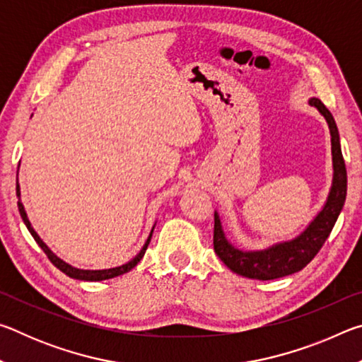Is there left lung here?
<instances>
[{"label": "left lung", "mask_w": 362, "mask_h": 362, "mask_svg": "<svg viewBox=\"0 0 362 362\" xmlns=\"http://www.w3.org/2000/svg\"><path fill=\"white\" fill-rule=\"evenodd\" d=\"M308 103L320 112L324 119L327 121L330 131V144H332V187L329 189L327 199L322 209L316 214L308 226L297 235L296 238L287 241L274 243L265 249L257 250H243L233 246L226 240L222 222H220L218 212H214V250L226 267L233 273L240 274L244 278L269 281L283 276H289L300 272L308 263L315 259L320 252L322 244L332 231L334 225L339 218L346 198V168L343 161L341 148H340V136L337 129L335 119L332 113L329 112L326 105L313 97Z\"/></svg>", "instance_id": "8db88e82"}]
</instances>
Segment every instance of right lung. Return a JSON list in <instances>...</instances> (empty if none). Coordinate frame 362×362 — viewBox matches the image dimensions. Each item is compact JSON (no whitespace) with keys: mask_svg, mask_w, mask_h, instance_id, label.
Listing matches in <instances>:
<instances>
[{"mask_svg":"<svg viewBox=\"0 0 362 362\" xmlns=\"http://www.w3.org/2000/svg\"><path fill=\"white\" fill-rule=\"evenodd\" d=\"M21 166V163H19ZM16 194L17 198H19V201H17V206H19V212H21V217L23 220V223H25V226L30 231V235H32L35 238V241L38 243V246L45 250V254L47 255V259L52 262V265H56L60 272L65 273L66 276H70L73 279H79V281H103V279H112V278H116L119 276V274H124L127 272H131V269L137 265V263L142 260V257L145 255V250L146 247H148V244L151 241V235H153V230H155V225H153V228L150 231L148 238H146V241L144 244V247L140 249V252L134 257V259H131L129 262H126L124 265H119V267H115V268H105V269H84V268H76L70 265V263L64 262L60 257H57L56 254L52 252L51 249L47 247V244L41 240L38 233H36L33 230L32 223H30V220L27 217V212H25V207H23L22 204V199H21V185H19V170H17V179H16Z\"/></svg>","mask_w":362,"mask_h":362,"instance_id":"1","label":"right lung"}]
</instances>
